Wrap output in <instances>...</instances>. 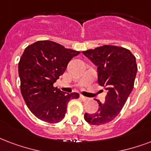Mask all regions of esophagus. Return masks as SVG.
Instances as JSON below:
<instances>
[{
    "label": "esophagus",
    "mask_w": 151,
    "mask_h": 151,
    "mask_svg": "<svg viewBox=\"0 0 151 151\" xmlns=\"http://www.w3.org/2000/svg\"><path fill=\"white\" fill-rule=\"evenodd\" d=\"M80 98L81 99V100H82V101H87V100H88V97H86V96H83V95H80Z\"/></svg>",
    "instance_id": "esophagus-1"
}]
</instances>
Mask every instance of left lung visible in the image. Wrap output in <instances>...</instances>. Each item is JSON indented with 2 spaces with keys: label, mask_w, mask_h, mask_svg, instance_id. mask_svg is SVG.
<instances>
[{
  "label": "left lung",
  "mask_w": 151,
  "mask_h": 151,
  "mask_svg": "<svg viewBox=\"0 0 151 151\" xmlns=\"http://www.w3.org/2000/svg\"><path fill=\"white\" fill-rule=\"evenodd\" d=\"M82 53L97 66L98 83L107 92L104 103L96 100V113H86L84 118L91 125L107 124L117 116L133 89L138 70L135 57L127 49L109 45Z\"/></svg>",
  "instance_id": "left-lung-1"
}]
</instances>
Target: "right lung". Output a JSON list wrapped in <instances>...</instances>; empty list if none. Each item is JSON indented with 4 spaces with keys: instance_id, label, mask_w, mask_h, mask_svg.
<instances>
[{
    "instance_id": "obj_1",
    "label": "right lung",
    "mask_w": 151,
    "mask_h": 151,
    "mask_svg": "<svg viewBox=\"0 0 151 151\" xmlns=\"http://www.w3.org/2000/svg\"><path fill=\"white\" fill-rule=\"evenodd\" d=\"M79 54L48 40L37 41L24 50L18 65L20 91L27 108L38 119L50 124L62 121L68 102L79 97L77 93H66L53 86L69 62Z\"/></svg>"
}]
</instances>
